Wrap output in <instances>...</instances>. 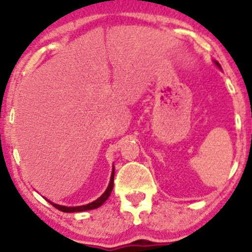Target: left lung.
<instances>
[{"label":"left lung","instance_id":"1","mask_svg":"<svg viewBox=\"0 0 252 252\" xmlns=\"http://www.w3.org/2000/svg\"><path fill=\"white\" fill-rule=\"evenodd\" d=\"M215 63H216V65H217V66H218V67H219V68H220V65H219V63H218V62H215Z\"/></svg>","mask_w":252,"mask_h":252}]
</instances>
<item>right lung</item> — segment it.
Masks as SVG:
<instances>
[{"label": "right lung", "instance_id": "obj_1", "mask_svg": "<svg viewBox=\"0 0 252 252\" xmlns=\"http://www.w3.org/2000/svg\"><path fill=\"white\" fill-rule=\"evenodd\" d=\"M114 176H115V169L112 168L111 179H110V184H109L108 189H106L105 192H104L103 194L97 199V200L90 202V204H88V205H83V206H76V207H67V206H62V205H58V204H53V202L50 201L51 205H53V206L56 207V209H58L59 211H62V212H67V213H71V212H83V211H89V210L97 209V207H99L100 205H103L104 202L106 201V199L109 198L110 194H111L112 189H114Z\"/></svg>", "mask_w": 252, "mask_h": 252}]
</instances>
